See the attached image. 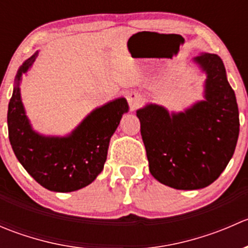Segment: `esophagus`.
<instances>
[{
  "instance_id": "esophagus-1",
  "label": "esophagus",
  "mask_w": 248,
  "mask_h": 248,
  "mask_svg": "<svg viewBox=\"0 0 248 248\" xmlns=\"http://www.w3.org/2000/svg\"><path fill=\"white\" fill-rule=\"evenodd\" d=\"M127 101H128V104L129 107H131V109L134 110L141 104L142 97L140 96L138 92H129V93L127 94Z\"/></svg>"
}]
</instances>
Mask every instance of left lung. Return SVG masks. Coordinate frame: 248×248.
<instances>
[{"instance_id": "1", "label": "left lung", "mask_w": 248, "mask_h": 248, "mask_svg": "<svg viewBox=\"0 0 248 248\" xmlns=\"http://www.w3.org/2000/svg\"><path fill=\"white\" fill-rule=\"evenodd\" d=\"M194 61L207 74L205 101L179 114L155 104L137 111L150 172L176 189L204 188L218 179L239 137V109L223 61L216 54Z\"/></svg>"}]
</instances>
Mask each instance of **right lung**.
<instances>
[{
	"instance_id": "right-lung-1",
	"label": "right lung",
	"mask_w": 248,
	"mask_h": 248,
	"mask_svg": "<svg viewBox=\"0 0 248 248\" xmlns=\"http://www.w3.org/2000/svg\"><path fill=\"white\" fill-rule=\"evenodd\" d=\"M36 56L37 52L16 73L7 114L9 141L22 167L44 188L62 193L77 191L91 184L103 170L110 138L122 115L128 111V104L124 98H119L93 110L68 137L36 133L25 115L19 89L21 74Z\"/></svg>"
}]
</instances>
